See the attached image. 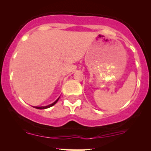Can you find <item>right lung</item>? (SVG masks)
<instances>
[{
    "label": "right lung",
    "mask_w": 151,
    "mask_h": 151,
    "mask_svg": "<svg viewBox=\"0 0 151 151\" xmlns=\"http://www.w3.org/2000/svg\"><path fill=\"white\" fill-rule=\"evenodd\" d=\"M59 99H60V97H59L58 99L56 100V101H55V102H53L52 104H50V105H47V106H33L34 108H35V109H47V108H50V107H51V106H54L55 104L57 103V102H58V101L59 100Z\"/></svg>",
    "instance_id": "add662e5"
}]
</instances>
